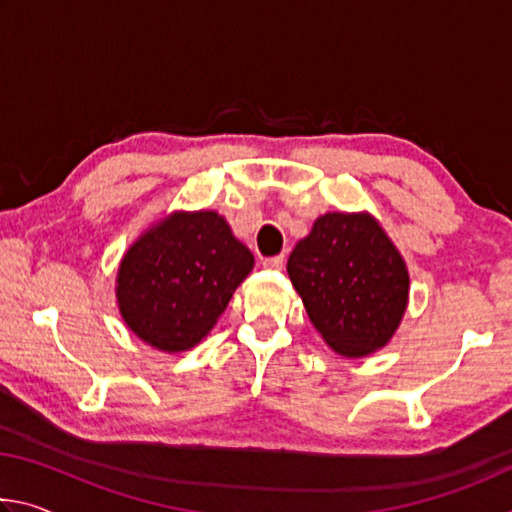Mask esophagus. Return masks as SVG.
Listing matches in <instances>:
<instances>
[{
  "mask_svg": "<svg viewBox=\"0 0 512 512\" xmlns=\"http://www.w3.org/2000/svg\"><path fill=\"white\" fill-rule=\"evenodd\" d=\"M284 262H287V259H284V255H275V257H266V259H264V266H266V268H275V271H280V268L284 266Z\"/></svg>",
  "mask_w": 512,
  "mask_h": 512,
  "instance_id": "1",
  "label": "esophagus"
}]
</instances>
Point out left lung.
<instances>
[{
	"mask_svg": "<svg viewBox=\"0 0 512 512\" xmlns=\"http://www.w3.org/2000/svg\"><path fill=\"white\" fill-rule=\"evenodd\" d=\"M287 271L309 320L343 357L384 348L409 300L404 259L368 214L320 216Z\"/></svg>",
	"mask_w": 512,
	"mask_h": 512,
	"instance_id": "obj_1",
	"label": "left lung"
}]
</instances>
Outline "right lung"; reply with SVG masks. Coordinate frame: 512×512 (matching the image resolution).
Listing matches in <instances>:
<instances>
[{"instance_id": "add662e5", "label": "right lung", "mask_w": 512, "mask_h": 512, "mask_svg": "<svg viewBox=\"0 0 512 512\" xmlns=\"http://www.w3.org/2000/svg\"><path fill=\"white\" fill-rule=\"evenodd\" d=\"M253 264L223 216L173 214L126 253L117 275L119 311L153 348L189 350L214 327Z\"/></svg>"}]
</instances>
